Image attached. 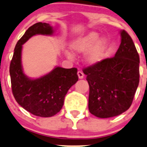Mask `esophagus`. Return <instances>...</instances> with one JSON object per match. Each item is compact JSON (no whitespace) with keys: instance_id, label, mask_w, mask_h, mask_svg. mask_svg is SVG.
Here are the masks:
<instances>
[{"instance_id":"esophagus-1","label":"esophagus","mask_w":147,"mask_h":147,"mask_svg":"<svg viewBox=\"0 0 147 147\" xmlns=\"http://www.w3.org/2000/svg\"><path fill=\"white\" fill-rule=\"evenodd\" d=\"M78 78H79V79H82V78H84V74H83V72H81V71H78Z\"/></svg>"}]
</instances>
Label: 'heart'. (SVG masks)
<instances>
[{"label": "heart", "instance_id": "heart-1", "mask_svg": "<svg viewBox=\"0 0 147 147\" xmlns=\"http://www.w3.org/2000/svg\"><path fill=\"white\" fill-rule=\"evenodd\" d=\"M107 47V39L105 38H99V33L94 31L75 40L70 45L71 50L75 53L87 52L84 56V61L90 65L98 64L102 61ZM65 54L68 58L72 59L70 53H66Z\"/></svg>", "mask_w": 147, "mask_h": 147}]
</instances>
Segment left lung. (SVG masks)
<instances>
[{"instance_id":"1","label":"left lung","mask_w":147,"mask_h":147,"mask_svg":"<svg viewBox=\"0 0 147 147\" xmlns=\"http://www.w3.org/2000/svg\"><path fill=\"white\" fill-rule=\"evenodd\" d=\"M115 57L83 69L90 86V112L100 118L117 116L132 103L139 82V56L130 35L120 31Z\"/></svg>"}]
</instances>
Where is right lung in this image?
<instances>
[{
  "instance_id": "1",
  "label": "right lung",
  "mask_w": 147,
  "mask_h": 147,
  "mask_svg": "<svg viewBox=\"0 0 147 147\" xmlns=\"http://www.w3.org/2000/svg\"><path fill=\"white\" fill-rule=\"evenodd\" d=\"M53 32L48 23H37L30 26L18 41L10 65L12 92L16 102L28 112L42 117H53L61 110L67 91L78 80L75 67H55L38 79H30L23 72L21 63L23 44L33 35H51Z\"/></svg>"
}]
</instances>
